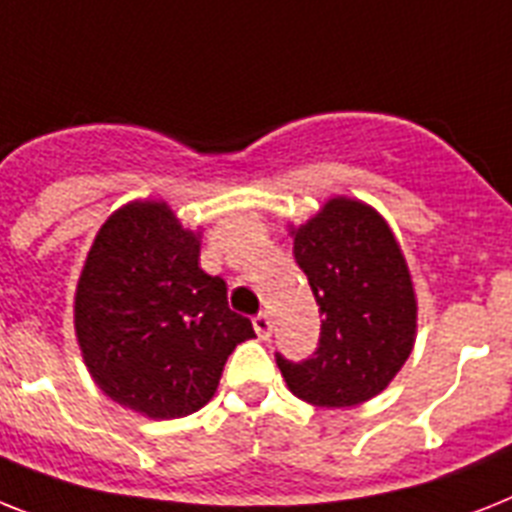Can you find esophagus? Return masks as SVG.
Returning a JSON list of instances; mask_svg holds the SVG:
<instances>
[{"label":"esophagus","instance_id":"esophagus-1","mask_svg":"<svg viewBox=\"0 0 512 512\" xmlns=\"http://www.w3.org/2000/svg\"><path fill=\"white\" fill-rule=\"evenodd\" d=\"M253 329H256V335H259L261 340H266V337L272 335V322H269V316L266 314L253 316Z\"/></svg>","mask_w":512,"mask_h":512}]
</instances>
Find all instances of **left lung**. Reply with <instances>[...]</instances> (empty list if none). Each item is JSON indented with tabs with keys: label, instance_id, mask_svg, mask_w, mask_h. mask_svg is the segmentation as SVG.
Instances as JSON below:
<instances>
[{
	"label": "left lung",
	"instance_id": "8db88e82",
	"mask_svg": "<svg viewBox=\"0 0 512 512\" xmlns=\"http://www.w3.org/2000/svg\"><path fill=\"white\" fill-rule=\"evenodd\" d=\"M293 256L322 316L303 361L274 353L293 395L322 408L374 398L403 369L416 335V298L398 240L371 206L332 198L293 232Z\"/></svg>",
	"mask_w": 512,
	"mask_h": 512
}]
</instances>
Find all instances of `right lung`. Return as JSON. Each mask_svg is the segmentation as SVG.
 Returning a JSON list of instances; mask_svg holds the SVG:
<instances>
[{
	"instance_id": "right-lung-1",
	"label": "right lung",
	"mask_w": 512,
	"mask_h": 512,
	"mask_svg": "<svg viewBox=\"0 0 512 512\" xmlns=\"http://www.w3.org/2000/svg\"><path fill=\"white\" fill-rule=\"evenodd\" d=\"M198 256V235L154 201L122 206L96 235L75 293V335L114 403L149 418L196 413L227 356L256 337Z\"/></svg>"
}]
</instances>
